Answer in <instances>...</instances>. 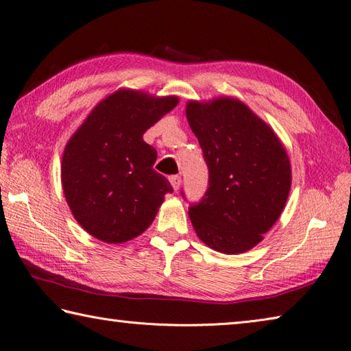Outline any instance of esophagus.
<instances>
[{"instance_id": "obj_1", "label": "esophagus", "mask_w": 351, "mask_h": 351, "mask_svg": "<svg viewBox=\"0 0 351 351\" xmlns=\"http://www.w3.org/2000/svg\"><path fill=\"white\" fill-rule=\"evenodd\" d=\"M169 183H171V186H173V189L176 190H178V187H180V184H182V177L180 176H169Z\"/></svg>"}]
</instances>
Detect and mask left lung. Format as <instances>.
<instances>
[{
	"mask_svg": "<svg viewBox=\"0 0 351 351\" xmlns=\"http://www.w3.org/2000/svg\"><path fill=\"white\" fill-rule=\"evenodd\" d=\"M186 115L209 173L190 221L210 249L246 252L281 215L291 186L289 156L271 127L237 99L190 101Z\"/></svg>",
	"mask_w": 351,
	"mask_h": 351,
	"instance_id": "left-lung-1",
	"label": "left lung"
}]
</instances>
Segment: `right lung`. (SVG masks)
Wrapping results in <instances>:
<instances>
[{"mask_svg":"<svg viewBox=\"0 0 351 351\" xmlns=\"http://www.w3.org/2000/svg\"><path fill=\"white\" fill-rule=\"evenodd\" d=\"M178 98L119 90L101 101L69 141L61 182L74 218L95 239L129 241L149 227L167 193L156 173V151L143 133L171 111Z\"/></svg>","mask_w":351,"mask_h":351,"instance_id":"obj_1","label":"right lung"}]
</instances>
